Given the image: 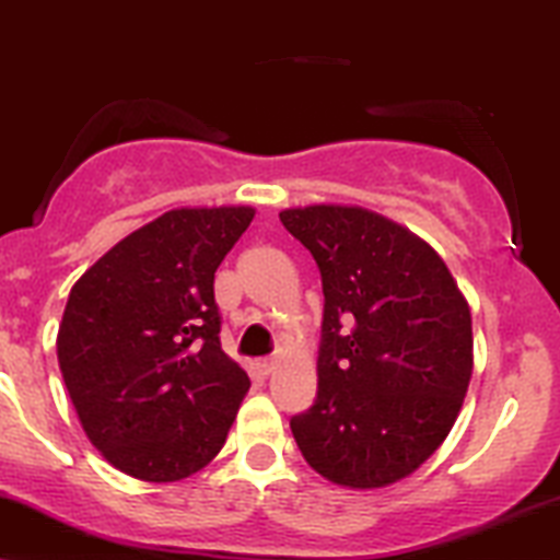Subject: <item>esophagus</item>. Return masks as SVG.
<instances>
[{
    "mask_svg": "<svg viewBox=\"0 0 560 560\" xmlns=\"http://www.w3.org/2000/svg\"><path fill=\"white\" fill-rule=\"evenodd\" d=\"M275 366H278V361H275V359H259L254 364V370L259 372V374H265V377H267V374H272Z\"/></svg>",
    "mask_w": 560,
    "mask_h": 560,
    "instance_id": "esophagus-1",
    "label": "esophagus"
}]
</instances>
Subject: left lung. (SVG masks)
I'll list each match as a JSON object with an SVG mask.
<instances>
[{
  "label": "left lung",
  "mask_w": 560,
  "mask_h": 560,
  "mask_svg": "<svg viewBox=\"0 0 560 560\" xmlns=\"http://www.w3.org/2000/svg\"><path fill=\"white\" fill-rule=\"evenodd\" d=\"M280 222L322 272L317 398L291 430L306 464L351 490L396 485L456 424L475 366L471 312L409 228L364 207L308 203Z\"/></svg>",
  "instance_id": "1"
}]
</instances>
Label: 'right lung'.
Masks as SVG:
<instances>
[{"instance_id":"add662e5","label":"right lung","mask_w":560,"mask_h":560,"mask_svg":"<svg viewBox=\"0 0 560 560\" xmlns=\"http://www.w3.org/2000/svg\"><path fill=\"white\" fill-rule=\"evenodd\" d=\"M254 214L170 209L72 285L59 372L85 438L125 475L177 482L225 445L252 383L220 346L214 272Z\"/></svg>"}]
</instances>
